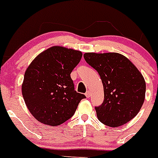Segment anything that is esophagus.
<instances>
[{"label": "esophagus", "instance_id": "obj_1", "mask_svg": "<svg viewBox=\"0 0 158 158\" xmlns=\"http://www.w3.org/2000/svg\"><path fill=\"white\" fill-rule=\"evenodd\" d=\"M85 96H86V97H88V98H89V97H91V92H90V91H88V92H86Z\"/></svg>", "mask_w": 158, "mask_h": 158}]
</instances>
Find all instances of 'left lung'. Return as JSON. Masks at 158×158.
Returning a JSON list of instances; mask_svg holds the SVG:
<instances>
[{"label":"left lung","mask_w":158,"mask_h":158,"mask_svg":"<svg viewBox=\"0 0 158 158\" xmlns=\"http://www.w3.org/2000/svg\"><path fill=\"white\" fill-rule=\"evenodd\" d=\"M83 57L103 84V103L95 108L99 121L117 127L134 118L143 106L146 91L145 80L136 66L118 52H85Z\"/></svg>","instance_id":"1"}]
</instances>
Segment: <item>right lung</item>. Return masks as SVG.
Returning <instances> with one entry per match:
<instances>
[{"label": "right lung", "mask_w": 158, "mask_h": 158, "mask_svg": "<svg viewBox=\"0 0 158 158\" xmlns=\"http://www.w3.org/2000/svg\"><path fill=\"white\" fill-rule=\"evenodd\" d=\"M82 56L79 50L55 45L37 55L27 68L22 93L28 110L40 123L61 125L86 98L75 91L70 78Z\"/></svg>", "instance_id": "1"}]
</instances>
